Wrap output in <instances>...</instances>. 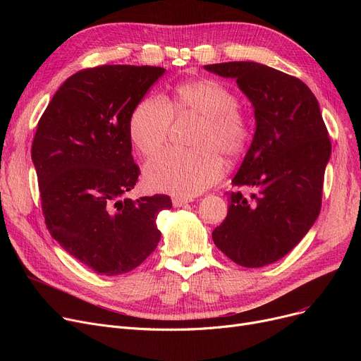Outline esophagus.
<instances>
[{
    "label": "esophagus",
    "instance_id": "obj_1",
    "mask_svg": "<svg viewBox=\"0 0 361 361\" xmlns=\"http://www.w3.org/2000/svg\"><path fill=\"white\" fill-rule=\"evenodd\" d=\"M188 202H190V199H185V197H178V196L173 199V204H174V207H181V206L187 204Z\"/></svg>",
    "mask_w": 361,
    "mask_h": 361
}]
</instances>
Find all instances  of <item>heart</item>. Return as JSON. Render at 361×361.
<instances>
[{
  "label": "heart",
  "instance_id": "b5f03b06",
  "mask_svg": "<svg viewBox=\"0 0 361 361\" xmlns=\"http://www.w3.org/2000/svg\"><path fill=\"white\" fill-rule=\"evenodd\" d=\"M173 116L200 118L188 150H166L147 162L146 184L158 192L196 196L215 184L224 173V161L238 158L249 145L252 126L237 106L235 94L211 79L178 85L173 99L147 98L133 111L128 131L142 155L152 157L166 143Z\"/></svg>",
  "mask_w": 361,
  "mask_h": 361
}]
</instances>
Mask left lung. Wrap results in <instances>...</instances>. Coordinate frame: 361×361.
I'll return each instance as SVG.
<instances>
[{
	"mask_svg": "<svg viewBox=\"0 0 361 361\" xmlns=\"http://www.w3.org/2000/svg\"><path fill=\"white\" fill-rule=\"evenodd\" d=\"M235 79L255 108L256 131L228 193V214L216 226V247L244 268L288 255L319 216L331 140L312 90L294 75L252 61L204 66Z\"/></svg>",
	"mask_w": 361,
	"mask_h": 361,
	"instance_id": "8db88e82",
	"label": "left lung"
}]
</instances>
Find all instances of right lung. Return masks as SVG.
<instances>
[{"label":"right lung","instance_id":"right-lung-1","mask_svg":"<svg viewBox=\"0 0 361 361\" xmlns=\"http://www.w3.org/2000/svg\"><path fill=\"white\" fill-rule=\"evenodd\" d=\"M165 73L150 66H99L60 86L37 123L32 161L47 228L73 257L99 275L137 268L157 249L166 195L124 197L140 169L128 123Z\"/></svg>","mask_w":361,"mask_h":361}]
</instances>
